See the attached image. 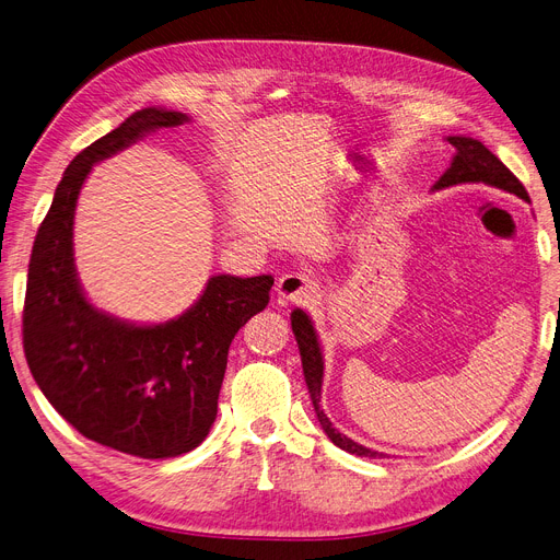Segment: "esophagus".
Wrapping results in <instances>:
<instances>
[{"label": "esophagus", "mask_w": 560, "mask_h": 560, "mask_svg": "<svg viewBox=\"0 0 560 560\" xmlns=\"http://www.w3.org/2000/svg\"><path fill=\"white\" fill-rule=\"evenodd\" d=\"M316 289H318V282L314 276L305 271H289L278 280L276 294L282 305H291V303L310 301L316 294Z\"/></svg>", "instance_id": "obj_1"}]
</instances>
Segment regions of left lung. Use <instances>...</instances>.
<instances>
[{
	"label": "left lung",
	"instance_id": "left-lung-1",
	"mask_svg": "<svg viewBox=\"0 0 560 560\" xmlns=\"http://www.w3.org/2000/svg\"><path fill=\"white\" fill-rule=\"evenodd\" d=\"M446 141L456 148V154H454V162H451V166L446 168V173L435 182V186H433L435 191L446 189V186H456V184L483 182L488 186H494V189H503L509 194H515L522 200H528V194L522 186V182L509 168H505L481 141L469 139V137H448ZM291 330H294V335H296L301 360H303L305 383H307V389L312 396L316 417H318V421H322V429L326 431V435L332 440V444H337L343 451H349V454L369 456V458L383 456V454H378V451H371V448L353 442L351 438L341 435L332 425V421L326 417L322 406H318V401H322V383H324V355H322V349H318L316 332H314L310 316L303 310L291 312Z\"/></svg>",
	"mask_w": 560,
	"mask_h": 560
}]
</instances>
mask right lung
Returning <instances> with one entry per match:
<instances>
[{"label":"right lung","mask_w":560,"mask_h":560,"mask_svg":"<svg viewBox=\"0 0 560 560\" xmlns=\"http://www.w3.org/2000/svg\"><path fill=\"white\" fill-rule=\"evenodd\" d=\"M186 120L148 106L79 152L38 228L26 280L22 343L40 392L84 438L139 458H175L207 438L230 343L273 287L271 276H214L194 307L156 326L95 310L79 287L72 223L93 164Z\"/></svg>","instance_id":"add662e5"}]
</instances>
